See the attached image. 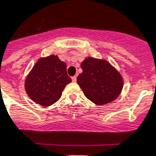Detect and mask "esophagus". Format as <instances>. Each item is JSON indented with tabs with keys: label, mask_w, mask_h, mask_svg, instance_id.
I'll return each instance as SVG.
<instances>
[{
	"label": "esophagus",
	"mask_w": 156,
	"mask_h": 156,
	"mask_svg": "<svg viewBox=\"0 0 156 156\" xmlns=\"http://www.w3.org/2000/svg\"><path fill=\"white\" fill-rule=\"evenodd\" d=\"M72 80H73V82H76V76L72 77Z\"/></svg>",
	"instance_id": "esophagus-1"
}]
</instances>
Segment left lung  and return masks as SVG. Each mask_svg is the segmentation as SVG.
<instances>
[{"instance_id": "obj_1", "label": "left lung", "mask_w": 156, "mask_h": 156, "mask_svg": "<svg viewBox=\"0 0 156 156\" xmlns=\"http://www.w3.org/2000/svg\"><path fill=\"white\" fill-rule=\"evenodd\" d=\"M83 73L77 76V83L84 96L97 105L112 102L123 89L120 73L105 60L87 57L81 63Z\"/></svg>"}]
</instances>
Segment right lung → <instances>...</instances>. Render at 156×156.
Wrapping results in <instances>:
<instances>
[{
	"instance_id": "right-lung-1",
	"label": "right lung",
	"mask_w": 156,
	"mask_h": 156,
	"mask_svg": "<svg viewBox=\"0 0 156 156\" xmlns=\"http://www.w3.org/2000/svg\"><path fill=\"white\" fill-rule=\"evenodd\" d=\"M71 81L66 64L57 56L51 55L37 60L27 76L24 87L33 101L48 107L61 97L63 90Z\"/></svg>"
}]
</instances>
